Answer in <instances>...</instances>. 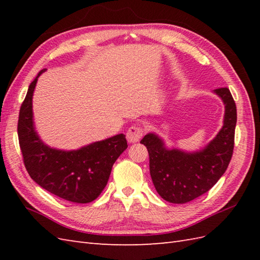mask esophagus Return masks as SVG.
Segmentation results:
<instances>
[{"mask_svg": "<svg viewBox=\"0 0 260 260\" xmlns=\"http://www.w3.org/2000/svg\"><path fill=\"white\" fill-rule=\"evenodd\" d=\"M143 133H144V131H143L142 127L139 125H134V126L129 127L128 131H127V133H126L127 142L128 143L139 142L142 139Z\"/></svg>", "mask_w": 260, "mask_h": 260, "instance_id": "obj_1", "label": "esophagus"}]
</instances>
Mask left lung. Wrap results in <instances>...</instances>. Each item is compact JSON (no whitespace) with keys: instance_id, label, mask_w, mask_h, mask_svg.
Returning a JSON list of instances; mask_svg holds the SVG:
<instances>
[{"instance_id":"obj_1","label":"left lung","mask_w":260,"mask_h":260,"mask_svg":"<svg viewBox=\"0 0 260 260\" xmlns=\"http://www.w3.org/2000/svg\"><path fill=\"white\" fill-rule=\"evenodd\" d=\"M224 104L223 126L197 152L169 150L162 139L148 133L141 141L150 155V173L157 193L171 203H186L208 192L227 170L233 156L237 108L228 88L213 90Z\"/></svg>"}]
</instances>
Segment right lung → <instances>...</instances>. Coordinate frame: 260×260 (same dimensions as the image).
<instances>
[{
	"instance_id": "right-lung-1",
	"label": "right lung",
	"mask_w": 260,
	"mask_h": 260,
	"mask_svg": "<svg viewBox=\"0 0 260 260\" xmlns=\"http://www.w3.org/2000/svg\"><path fill=\"white\" fill-rule=\"evenodd\" d=\"M46 70L31 82L20 108L18 135L25 169L37 184L52 194L75 203L91 202L106 186L115 161L127 148V141L124 134H118L75 151L46 145L36 132L32 112L33 91Z\"/></svg>"
}]
</instances>
